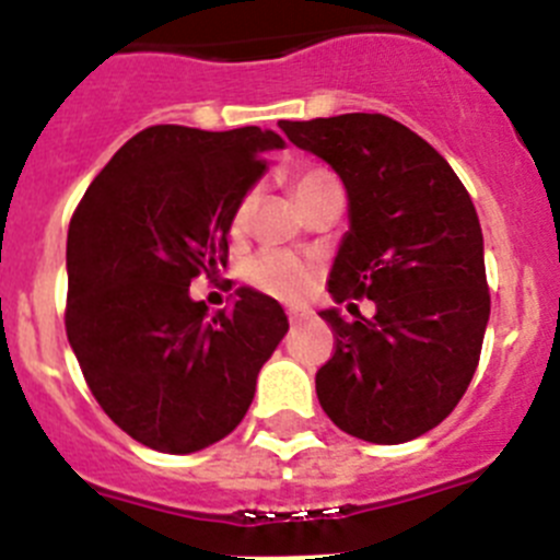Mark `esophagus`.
Here are the masks:
<instances>
[{"mask_svg": "<svg viewBox=\"0 0 560 560\" xmlns=\"http://www.w3.org/2000/svg\"><path fill=\"white\" fill-rule=\"evenodd\" d=\"M308 319V311H289V323L291 325H300Z\"/></svg>", "mask_w": 560, "mask_h": 560, "instance_id": "obj_1", "label": "esophagus"}]
</instances>
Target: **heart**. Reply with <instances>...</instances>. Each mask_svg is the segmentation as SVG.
Here are the masks:
<instances>
[{
  "label": "heart",
  "mask_w": 560,
  "mask_h": 560,
  "mask_svg": "<svg viewBox=\"0 0 560 560\" xmlns=\"http://www.w3.org/2000/svg\"><path fill=\"white\" fill-rule=\"evenodd\" d=\"M336 185V176L328 167L319 165H300L291 171V187L300 205H308L316 192H323L325 187ZM252 215V196H244L237 201L235 212H232V230H244L246 221ZM246 283L252 289L264 291V294L285 300V303H296L314 291L316 285V266L311 260L291 252L280 249H266L255 255L244 269Z\"/></svg>",
  "instance_id": "b5f03b06"
}]
</instances>
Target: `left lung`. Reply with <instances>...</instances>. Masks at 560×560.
Instances as JSON below:
<instances>
[{"label": "left lung", "mask_w": 560, "mask_h": 560, "mask_svg": "<svg viewBox=\"0 0 560 560\" xmlns=\"http://www.w3.org/2000/svg\"><path fill=\"white\" fill-rule=\"evenodd\" d=\"M280 128L348 190L350 230L330 269V296L375 303L373 316L353 323L339 308L319 311L336 350L316 373V398L359 440L395 446L420 438L471 384L491 316L471 196L427 140L384 114Z\"/></svg>", "instance_id": "8db88e82"}]
</instances>
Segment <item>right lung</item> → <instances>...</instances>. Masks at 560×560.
<instances>
[{"label": "right lung", "mask_w": 560, "mask_h": 560, "mask_svg": "<svg viewBox=\"0 0 560 560\" xmlns=\"http://www.w3.org/2000/svg\"><path fill=\"white\" fill-rule=\"evenodd\" d=\"M283 145L257 126H151L69 221V345L103 412L142 446L192 454L226 438L289 330L280 303L246 285L212 316L190 296L201 271L226 266L232 212Z\"/></svg>", "instance_id": "right-lung-1"}]
</instances>
